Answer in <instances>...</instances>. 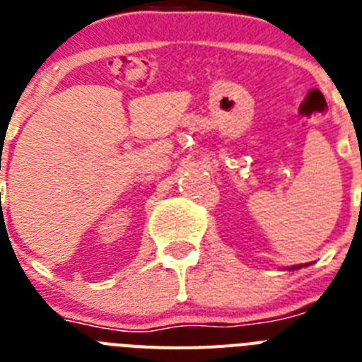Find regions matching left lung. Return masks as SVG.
Segmentation results:
<instances>
[{
    "instance_id": "8db88e82",
    "label": "left lung",
    "mask_w": 362,
    "mask_h": 362,
    "mask_svg": "<svg viewBox=\"0 0 362 362\" xmlns=\"http://www.w3.org/2000/svg\"><path fill=\"white\" fill-rule=\"evenodd\" d=\"M304 266H306V264H304ZM298 268H303V264H298V266H293V268H291V269H298Z\"/></svg>"
}]
</instances>
